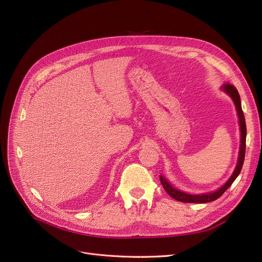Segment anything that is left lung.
<instances>
[{
	"mask_svg": "<svg viewBox=\"0 0 262 262\" xmlns=\"http://www.w3.org/2000/svg\"><path fill=\"white\" fill-rule=\"evenodd\" d=\"M222 89L233 100L236 112H237V116H238V123H239V130H241V145H239L238 159H237L236 166H235L232 175L230 176V179L227 181V183L223 187H221L219 189H217L214 192L204 193V194H189V193H186L184 191L177 190L164 179L162 175H160V182L164 188V190L169 193L170 196H172L177 201L186 202V203H207V202L215 201L216 199L221 198L224 194V192L228 189V188L232 185V183L238 176L241 170H242L244 158H245V147H246V123H245V117H244V114L242 111V106H241L239 95H238L236 88L233 85H230V83H224V85L222 86Z\"/></svg>",
	"mask_w": 262,
	"mask_h": 262,
	"instance_id": "obj_1",
	"label": "left lung"
}]
</instances>
